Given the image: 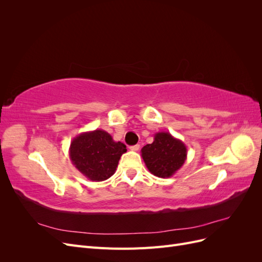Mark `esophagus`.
Here are the masks:
<instances>
[{"label": "esophagus", "mask_w": 262, "mask_h": 262, "mask_svg": "<svg viewBox=\"0 0 262 262\" xmlns=\"http://www.w3.org/2000/svg\"><path fill=\"white\" fill-rule=\"evenodd\" d=\"M130 149H131V150H133V152H137V150H139V149H140V145H139V144L132 145V146H130Z\"/></svg>", "instance_id": "obj_1"}]
</instances>
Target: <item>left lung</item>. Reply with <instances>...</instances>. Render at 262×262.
<instances>
[{
	"instance_id": "left-lung-1",
	"label": "left lung",
	"mask_w": 262,
	"mask_h": 262,
	"mask_svg": "<svg viewBox=\"0 0 262 262\" xmlns=\"http://www.w3.org/2000/svg\"><path fill=\"white\" fill-rule=\"evenodd\" d=\"M141 154L150 173L160 178H169L186 162L187 146L169 132H158L154 136L153 143L143 146Z\"/></svg>"
}]
</instances>
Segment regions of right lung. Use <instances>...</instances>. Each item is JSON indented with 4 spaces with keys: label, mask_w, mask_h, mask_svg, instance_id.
<instances>
[{
    "label": "right lung",
    "mask_w": 262,
    "mask_h": 262,
    "mask_svg": "<svg viewBox=\"0 0 262 262\" xmlns=\"http://www.w3.org/2000/svg\"><path fill=\"white\" fill-rule=\"evenodd\" d=\"M126 152L121 142L98 129L83 132L71 142L69 154L75 168L92 181H104L116 172L119 160Z\"/></svg>",
    "instance_id": "right-lung-1"
}]
</instances>
